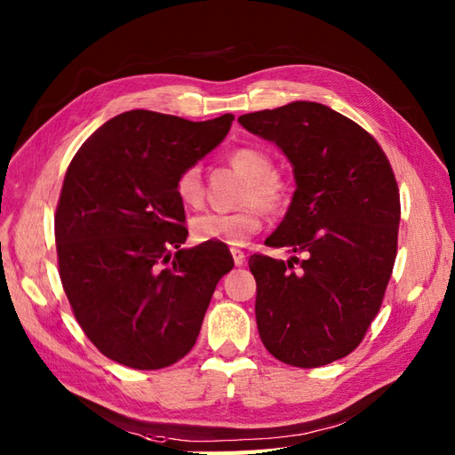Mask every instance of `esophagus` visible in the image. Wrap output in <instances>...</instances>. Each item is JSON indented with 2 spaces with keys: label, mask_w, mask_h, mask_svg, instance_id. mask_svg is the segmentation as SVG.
Wrapping results in <instances>:
<instances>
[{
  "label": "esophagus",
  "mask_w": 455,
  "mask_h": 455,
  "mask_svg": "<svg viewBox=\"0 0 455 455\" xmlns=\"http://www.w3.org/2000/svg\"><path fill=\"white\" fill-rule=\"evenodd\" d=\"M230 254H233V259H235V264H236V266H243V264H244L246 254L243 252V250L233 248V250H230Z\"/></svg>",
  "instance_id": "obj_1"
}]
</instances>
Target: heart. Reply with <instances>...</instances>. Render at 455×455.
<instances>
[{
    "mask_svg": "<svg viewBox=\"0 0 455 455\" xmlns=\"http://www.w3.org/2000/svg\"><path fill=\"white\" fill-rule=\"evenodd\" d=\"M230 166L248 178L243 191L244 207L236 211H207L191 220V233L199 243H222L243 246L264 222V211L279 212L291 201V183L275 172L274 156L266 148L240 147L228 154ZM176 196L183 205L199 207L205 197V186L199 166L181 170L176 178Z\"/></svg>",
    "mask_w": 455,
    "mask_h": 455,
    "instance_id": "b5f03b06",
    "label": "heart"
}]
</instances>
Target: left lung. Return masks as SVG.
<instances>
[{
  "label": "left lung",
  "instance_id": "1",
  "mask_svg": "<svg viewBox=\"0 0 455 455\" xmlns=\"http://www.w3.org/2000/svg\"><path fill=\"white\" fill-rule=\"evenodd\" d=\"M238 123L293 164V201L266 244L305 256H250L259 338L295 367L340 360L379 313L397 258L401 197L391 164L370 132L321 103L295 101Z\"/></svg>",
  "mask_w": 455,
  "mask_h": 455
}]
</instances>
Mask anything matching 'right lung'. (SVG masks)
I'll return each instance as SVG.
<instances>
[{
    "mask_svg": "<svg viewBox=\"0 0 455 455\" xmlns=\"http://www.w3.org/2000/svg\"><path fill=\"white\" fill-rule=\"evenodd\" d=\"M233 119L124 111L68 166L54 215L58 274L76 321L109 360L162 370L196 344L235 262L222 244L181 248L176 178L227 137Z\"/></svg>",
    "mask_w": 455,
    "mask_h": 455,
    "instance_id": "right-lung-1",
    "label": "right lung"
}]
</instances>
